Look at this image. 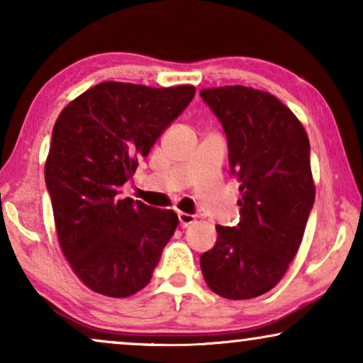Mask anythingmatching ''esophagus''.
<instances>
[{
  "label": "esophagus",
  "mask_w": 363,
  "mask_h": 363,
  "mask_svg": "<svg viewBox=\"0 0 363 363\" xmlns=\"http://www.w3.org/2000/svg\"><path fill=\"white\" fill-rule=\"evenodd\" d=\"M178 221H180L182 228H186L195 223V216L188 215V213H178Z\"/></svg>",
  "instance_id": "1"
}]
</instances>
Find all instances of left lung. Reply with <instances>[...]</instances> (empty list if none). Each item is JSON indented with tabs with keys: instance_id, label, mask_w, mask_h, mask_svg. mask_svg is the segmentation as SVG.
<instances>
[{
	"instance_id": "1",
	"label": "left lung",
	"mask_w": 363,
	"mask_h": 363,
	"mask_svg": "<svg viewBox=\"0 0 363 363\" xmlns=\"http://www.w3.org/2000/svg\"><path fill=\"white\" fill-rule=\"evenodd\" d=\"M221 122L231 173L240 182L238 226H216L200 257L208 287L226 299H252L282 279L314 206L311 145L297 117L271 94L245 86L203 89Z\"/></svg>"
}]
</instances>
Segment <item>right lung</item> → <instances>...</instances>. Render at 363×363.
Masks as SVG:
<instances>
[{"label": "right lung", "mask_w": 363, "mask_h": 363, "mask_svg": "<svg viewBox=\"0 0 363 363\" xmlns=\"http://www.w3.org/2000/svg\"><path fill=\"white\" fill-rule=\"evenodd\" d=\"M193 97V86L102 82L54 123L44 178L59 245L89 289L128 297L150 282L178 216L118 195Z\"/></svg>", "instance_id": "add662e5"}]
</instances>
